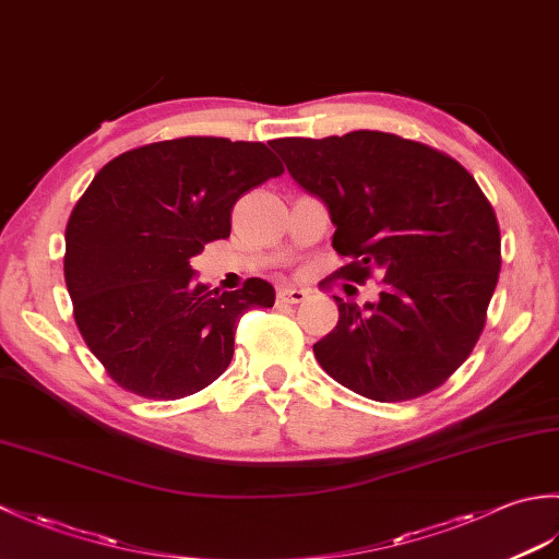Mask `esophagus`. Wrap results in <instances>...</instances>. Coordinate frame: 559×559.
<instances>
[{"label": "esophagus", "instance_id": "esophagus-1", "mask_svg": "<svg viewBox=\"0 0 559 559\" xmlns=\"http://www.w3.org/2000/svg\"><path fill=\"white\" fill-rule=\"evenodd\" d=\"M307 298H310V295H307V290H300V288H281L278 290V300L288 302V305H300Z\"/></svg>", "mask_w": 559, "mask_h": 559}]
</instances>
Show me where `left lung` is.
Masks as SVG:
<instances>
[{
    "label": "left lung",
    "instance_id": "obj_1",
    "mask_svg": "<svg viewBox=\"0 0 559 559\" xmlns=\"http://www.w3.org/2000/svg\"><path fill=\"white\" fill-rule=\"evenodd\" d=\"M336 225L334 245L360 283L382 273L379 302L334 300L338 324L314 343L326 374L372 401H408L444 384L485 326L500 278V225L454 158L386 132L269 144Z\"/></svg>",
    "mask_w": 559,
    "mask_h": 559
}]
</instances>
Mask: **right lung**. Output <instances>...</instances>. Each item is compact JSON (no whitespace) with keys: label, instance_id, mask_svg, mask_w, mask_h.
Wrapping results in <instances>:
<instances>
[{"label":"right lung","instance_id":"1","mask_svg":"<svg viewBox=\"0 0 559 559\" xmlns=\"http://www.w3.org/2000/svg\"><path fill=\"white\" fill-rule=\"evenodd\" d=\"M283 175L259 141L185 136L110 160L67 223L64 278L91 353L122 389L144 399L197 394L228 370L235 329L276 290L194 281L189 259L230 237L235 201Z\"/></svg>","mask_w":559,"mask_h":559}]
</instances>
